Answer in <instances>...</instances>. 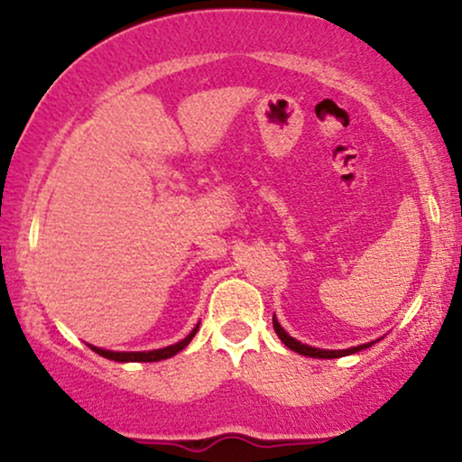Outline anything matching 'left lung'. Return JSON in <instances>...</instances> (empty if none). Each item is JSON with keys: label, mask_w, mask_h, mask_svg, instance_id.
<instances>
[{"label": "left lung", "mask_w": 462, "mask_h": 462, "mask_svg": "<svg viewBox=\"0 0 462 462\" xmlns=\"http://www.w3.org/2000/svg\"><path fill=\"white\" fill-rule=\"evenodd\" d=\"M273 330H275V334H278L280 341H282L286 347L293 349V352L301 354V356H310V358H341V356H347V354H356V352H360V349H365V347H371V343H365V346L349 347V349H317V347L304 346V343L295 341L293 337H289V334L284 332V328L280 326L275 317H273Z\"/></svg>", "instance_id": "left-lung-1"}]
</instances>
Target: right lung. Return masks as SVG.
<instances>
[{
    "label": "right lung",
    "instance_id": "add662e5",
    "mask_svg": "<svg viewBox=\"0 0 462 462\" xmlns=\"http://www.w3.org/2000/svg\"><path fill=\"white\" fill-rule=\"evenodd\" d=\"M198 328L199 326H195L193 332H190L187 338H182V341L176 343V346H169L162 349H152V352H110V349H102V347H91V349L93 352H97L99 356L116 360V363H156V360L176 356L180 349L187 347L190 343V338H193L195 332H198Z\"/></svg>",
    "mask_w": 462,
    "mask_h": 462
}]
</instances>
